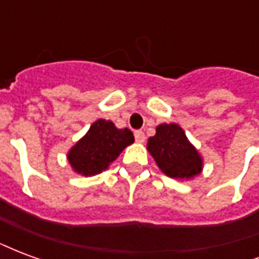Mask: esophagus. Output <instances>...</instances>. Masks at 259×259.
Returning a JSON list of instances; mask_svg holds the SVG:
<instances>
[{
	"instance_id": "obj_1",
	"label": "esophagus",
	"mask_w": 259,
	"mask_h": 259,
	"mask_svg": "<svg viewBox=\"0 0 259 259\" xmlns=\"http://www.w3.org/2000/svg\"><path fill=\"white\" fill-rule=\"evenodd\" d=\"M135 139L137 143H144V141H146V135H144V132H141V130H136Z\"/></svg>"
}]
</instances>
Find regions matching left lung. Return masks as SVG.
<instances>
[{
	"instance_id": "left-lung-1",
	"label": "left lung",
	"mask_w": 259,
	"mask_h": 259,
	"mask_svg": "<svg viewBox=\"0 0 259 259\" xmlns=\"http://www.w3.org/2000/svg\"><path fill=\"white\" fill-rule=\"evenodd\" d=\"M147 150L163 174L174 179H190L202 169L200 154L176 123H162L154 137L148 139Z\"/></svg>"
}]
</instances>
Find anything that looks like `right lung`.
<instances>
[{
	"instance_id": "1",
	"label": "right lung",
	"mask_w": 259,
	"mask_h": 259,
	"mask_svg": "<svg viewBox=\"0 0 259 259\" xmlns=\"http://www.w3.org/2000/svg\"><path fill=\"white\" fill-rule=\"evenodd\" d=\"M133 141L135 137L129 129H116L111 120L98 119L69 151V163L84 176L101 174Z\"/></svg>"
}]
</instances>
